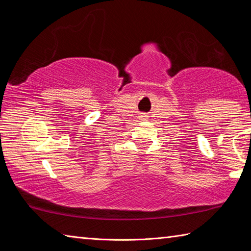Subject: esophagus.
<instances>
[{
	"label": "esophagus",
	"mask_w": 251,
	"mask_h": 251,
	"mask_svg": "<svg viewBox=\"0 0 251 251\" xmlns=\"http://www.w3.org/2000/svg\"><path fill=\"white\" fill-rule=\"evenodd\" d=\"M141 117H146V115H143V116H141Z\"/></svg>",
	"instance_id": "34e87169"
}]
</instances>
